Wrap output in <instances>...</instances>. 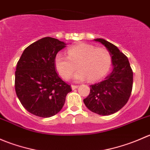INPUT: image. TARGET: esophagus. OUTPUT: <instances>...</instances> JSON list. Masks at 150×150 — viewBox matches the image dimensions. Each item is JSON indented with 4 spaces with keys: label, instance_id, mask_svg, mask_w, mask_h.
<instances>
[{
    "label": "esophagus",
    "instance_id": "34e87169",
    "mask_svg": "<svg viewBox=\"0 0 150 150\" xmlns=\"http://www.w3.org/2000/svg\"><path fill=\"white\" fill-rule=\"evenodd\" d=\"M78 87V86H77V85H72V86H71V88H72V90H74V89H76Z\"/></svg>",
    "mask_w": 150,
    "mask_h": 150
}]
</instances>
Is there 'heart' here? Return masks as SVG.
<instances>
[{
    "instance_id": "1",
    "label": "heart",
    "mask_w": 150,
    "mask_h": 150,
    "mask_svg": "<svg viewBox=\"0 0 150 150\" xmlns=\"http://www.w3.org/2000/svg\"><path fill=\"white\" fill-rule=\"evenodd\" d=\"M111 55L108 50L102 47L81 43L67 49V56L59 52L54 57V65L59 75L64 80L74 75L76 81L88 78L96 81L103 78L111 65Z\"/></svg>"
}]
</instances>
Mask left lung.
Segmentation results:
<instances>
[{
	"instance_id": "1",
	"label": "left lung",
	"mask_w": 150,
	"mask_h": 150,
	"mask_svg": "<svg viewBox=\"0 0 150 150\" xmlns=\"http://www.w3.org/2000/svg\"><path fill=\"white\" fill-rule=\"evenodd\" d=\"M94 40L109 51L112 70L104 81L90 86V93L83 102L93 112L110 115L119 111L128 102L132 91L133 71L127 57L117 46L102 38Z\"/></svg>"
}]
</instances>
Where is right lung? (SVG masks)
<instances>
[{
    "instance_id": "1",
    "label": "right lung",
    "mask_w": 150,
    "mask_h": 150,
    "mask_svg": "<svg viewBox=\"0 0 150 150\" xmlns=\"http://www.w3.org/2000/svg\"><path fill=\"white\" fill-rule=\"evenodd\" d=\"M66 47L58 39L46 37L27 47L15 72V91L29 112L41 117L55 115L62 109L69 85L59 77L54 65L56 54Z\"/></svg>"
}]
</instances>
